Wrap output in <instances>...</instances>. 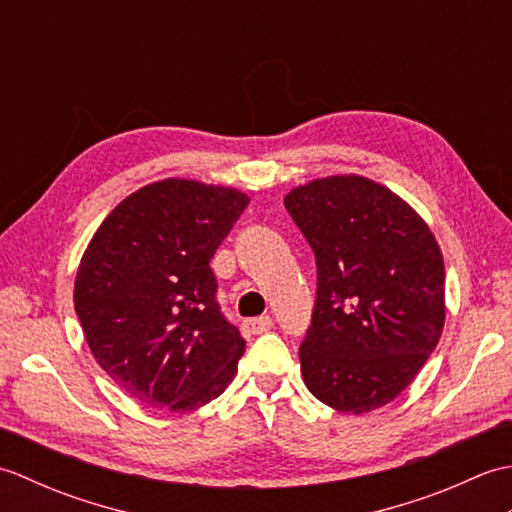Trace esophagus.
<instances>
[{"label": "esophagus", "instance_id": "1", "mask_svg": "<svg viewBox=\"0 0 512 512\" xmlns=\"http://www.w3.org/2000/svg\"><path fill=\"white\" fill-rule=\"evenodd\" d=\"M273 328V319L270 317H257V319H246L244 321V332L246 334H264Z\"/></svg>", "mask_w": 512, "mask_h": 512}]
</instances>
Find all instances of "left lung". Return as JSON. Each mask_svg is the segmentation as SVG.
I'll list each match as a JSON object with an SVG mask.
<instances>
[{
	"label": "left lung",
	"instance_id": "obj_1",
	"mask_svg": "<svg viewBox=\"0 0 512 512\" xmlns=\"http://www.w3.org/2000/svg\"><path fill=\"white\" fill-rule=\"evenodd\" d=\"M286 209L317 257V301L299 347L303 383L343 413L400 396L444 328V259L427 222L363 176L292 189Z\"/></svg>",
	"mask_w": 512,
	"mask_h": 512
}]
</instances>
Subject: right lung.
Masks as SVG:
<instances>
[{
    "label": "right lung",
    "instance_id": "add662e5",
    "mask_svg": "<svg viewBox=\"0 0 512 512\" xmlns=\"http://www.w3.org/2000/svg\"><path fill=\"white\" fill-rule=\"evenodd\" d=\"M246 206L237 189L167 178L127 195L85 248L76 317L96 363L143 405L195 411L233 380L246 341L209 264Z\"/></svg>",
    "mask_w": 512,
    "mask_h": 512
}]
</instances>
